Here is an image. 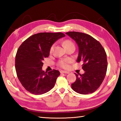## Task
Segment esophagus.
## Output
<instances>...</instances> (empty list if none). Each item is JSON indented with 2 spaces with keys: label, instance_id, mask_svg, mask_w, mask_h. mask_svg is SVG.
<instances>
[{
  "label": "esophagus",
  "instance_id": "obj_1",
  "mask_svg": "<svg viewBox=\"0 0 121 121\" xmlns=\"http://www.w3.org/2000/svg\"><path fill=\"white\" fill-rule=\"evenodd\" d=\"M60 73H69L68 71H65V70H61L60 71Z\"/></svg>",
  "mask_w": 121,
  "mask_h": 121
}]
</instances>
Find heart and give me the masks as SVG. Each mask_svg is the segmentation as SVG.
Masks as SVG:
<instances>
[{"mask_svg":"<svg viewBox=\"0 0 121 121\" xmlns=\"http://www.w3.org/2000/svg\"><path fill=\"white\" fill-rule=\"evenodd\" d=\"M63 45H64V46L65 48H69V47L70 46H75V44L72 41L69 40V39H66L63 42ZM54 44L52 45V46L50 47V53H52L53 52V50H54ZM71 62L70 59H62V60H60L58 62V65L59 67H61L62 68H68L69 65V63Z\"/></svg>","mask_w":121,"mask_h":121,"instance_id":"heart-1","label":"heart"}]
</instances>
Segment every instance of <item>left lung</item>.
Returning a JSON list of instances; mask_svg holds the SVG:
<instances>
[{"label": "left lung", "mask_w": 121, "mask_h": 121, "mask_svg": "<svg viewBox=\"0 0 121 121\" xmlns=\"http://www.w3.org/2000/svg\"><path fill=\"white\" fill-rule=\"evenodd\" d=\"M67 35L76 41L79 48L77 62H82L83 74L75 73L76 80L71 84L73 91L82 95L95 91L103 82L107 69V54L97 40L83 32L70 31Z\"/></svg>", "instance_id": "obj_1"}]
</instances>
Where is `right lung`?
<instances>
[{"label": "right lung", "mask_w": 121, "mask_h": 121, "mask_svg": "<svg viewBox=\"0 0 121 121\" xmlns=\"http://www.w3.org/2000/svg\"><path fill=\"white\" fill-rule=\"evenodd\" d=\"M65 36L62 32H40L29 37L20 46L15 56V70L26 91L39 95L54 87L60 72L56 69L43 71V61L48 57L52 45Z\"/></svg>", "instance_id": "right-lung-1"}]
</instances>
